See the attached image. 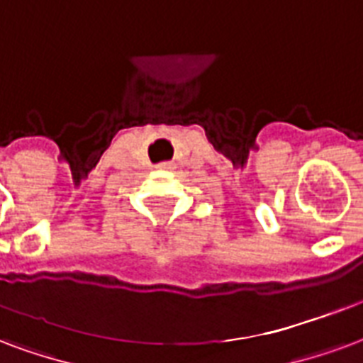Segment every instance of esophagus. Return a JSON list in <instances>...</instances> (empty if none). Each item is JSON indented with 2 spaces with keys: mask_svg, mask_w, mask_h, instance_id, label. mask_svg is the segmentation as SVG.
Returning a JSON list of instances; mask_svg holds the SVG:
<instances>
[{
  "mask_svg": "<svg viewBox=\"0 0 363 363\" xmlns=\"http://www.w3.org/2000/svg\"><path fill=\"white\" fill-rule=\"evenodd\" d=\"M157 169H174V163L173 161H163V163L157 165Z\"/></svg>",
  "mask_w": 363,
  "mask_h": 363,
  "instance_id": "obj_1",
  "label": "esophagus"
}]
</instances>
